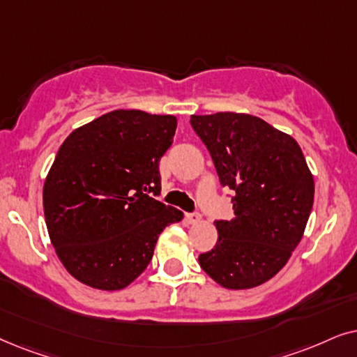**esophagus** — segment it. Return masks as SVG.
Segmentation results:
<instances>
[{"instance_id":"obj_1","label":"esophagus","mask_w":357,"mask_h":357,"mask_svg":"<svg viewBox=\"0 0 357 357\" xmlns=\"http://www.w3.org/2000/svg\"><path fill=\"white\" fill-rule=\"evenodd\" d=\"M186 222L188 223L201 222V215H199V213H186Z\"/></svg>"}]
</instances>
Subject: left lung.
Here are the masks:
<instances>
[{
    "label": "left lung",
    "instance_id": "obj_1",
    "mask_svg": "<svg viewBox=\"0 0 357 357\" xmlns=\"http://www.w3.org/2000/svg\"><path fill=\"white\" fill-rule=\"evenodd\" d=\"M191 126L234 191L235 211L213 222L218 240L199 264L225 289L261 286L286 266L312 212L315 183L301 146L250 114L191 116Z\"/></svg>",
    "mask_w": 357,
    "mask_h": 357
}]
</instances>
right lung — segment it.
<instances>
[{
  "label": "right lung",
  "instance_id": "right-lung-1",
  "mask_svg": "<svg viewBox=\"0 0 357 357\" xmlns=\"http://www.w3.org/2000/svg\"><path fill=\"white\" fill-rule=\"evenodd\" d=\"M174 116L117 109L66 137L44 183V213L55 253L76 281L121 291L153 258L165 227L183 212L161 191L160 160L173 144Z\"/></svg>",
  "mask_w": 357,
  "mask_h": 357
}]
</instances>
